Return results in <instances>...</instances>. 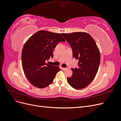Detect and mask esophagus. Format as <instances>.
Returning a JSON list of instances; mask_svg holds the SVG:
<instances>
[{"instance_id": "1", "label": "esophagus", "mask_w": 121, "mask_h": 121, "mask_svg": "<svg viewBox=\"0 0 121 121\" xmlns=\"http://www.w3.org/2000/svg\"><path fill=\"white\" fill-rule=\"evenodd\" d=\"M61 69H62V70H63V71H65V70H66V69H67V68H63V67H61Z\"/></svg>"}]
</instances>
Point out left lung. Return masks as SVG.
I'll return each mask as SVG.
<instances>
[{
    "mask_svg": "<svg viewBox=\"0 0 121 121\" xmlns=\"http://www.w3.org/2000/svg\"><path fill=\"white\" fill-rule=\"evenodd\" d=\"M61 35L70 44L73 57L79 60V68L72 69L73 75L67 78V81L75 89H83L92 81L97 74L100 61L99 50L95 41L87 33L74 32Z\"/></svg>",
    "mask_w": 121,
    "mask_h": 121,
    "instance_id": "obj_1",
    "label": "left lung"
}]
</instances>
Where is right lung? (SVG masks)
<instances>
[{
  "mask_svg": "<svg viewBox=\"0 0 121 121\" xmlns=\"http://www.w3.org/2000/svg\"><path fill=\"white\" fill-rule=\"evenodd\" d=\"M65 40L60 34L39 31L25 43L22 52V64L25 74L33 85L43 88L49 85L60 69L45 63L53 57V49Z\"/></svg>",
  "mask_w": 121,
  "mask_h": 121,
  "instance_id": "right-lung-1",
  "label": "right lung"
}]
</instances>
